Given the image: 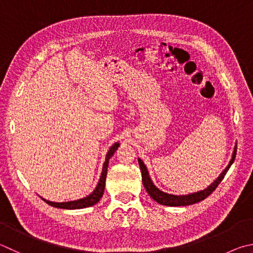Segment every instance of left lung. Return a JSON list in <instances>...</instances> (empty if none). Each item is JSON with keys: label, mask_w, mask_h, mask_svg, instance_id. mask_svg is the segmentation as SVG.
Wrapping results in <instances>:
<instances>
[{"label": "left lung", "mask_w": 253, "mask_h": 253, "mask_svg": "<svg viewBox=\"0 0 253 253\" xmlns=\"http://www.w3.org/2000/svg\"><path fill=\"white\" fill-rule=\"evenodd\" d=\"M236 153H237V145H235V148H233L231 159H230V162H229L228 166L223 169L222 172L220 173L217 178H215V180H213V182H211L210 185L207 188H205L204 190L192 192V194H188V195H171V194H168V192L160 190L159 188L155 186V183L153 182L151 178L149 177L148 169H147L144 162H142L140 158H138V164H139V167L141 170L142 183H144V187L146 188V191L148 192V195L159 205L169 206V207H180V206L194 205V204L199 203V201H201V200L206 199L209 195L212 194L215 188L218 187L219 183L221 182L223 177L226 176V173L229 170V168L231 167V165L233 164V162H235Z\"/></svg>", "instance_id": "left-lung-1"}]
</instances>
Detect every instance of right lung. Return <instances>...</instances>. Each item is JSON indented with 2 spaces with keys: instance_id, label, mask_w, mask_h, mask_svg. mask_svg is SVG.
<instances>
[{
  "instance_id": "add662e5",
  "label": "right lung",
  "mask_w": 253,
  "mask_h": 253,
  "mask_svg": "<svg viewBox=\"0 0 253 253\" xmlns=\"http://www.w3.org/2000/svg\"><path fill=\"white\" fill-rule=\"evenodd\" d=\"M121 146L119 142H115V144L108 149L106 157H105V163L103 165V169H102V173H100L99 180L96 185L95 189L90 192L88 196L84 197V198L77 199V200H72V201H65V203H54V201H49L47 199L41 197L42 200H44L47 205L55 207V208H59V209H68V210H73V209H83V208H87V207H91L98 203L100 198L103 197L104 190H105V181H106V176H107V168H108V163L109 159L112 158V156L115 154V151L118 149V147Z\"/></svg>"
}]
</instances>
